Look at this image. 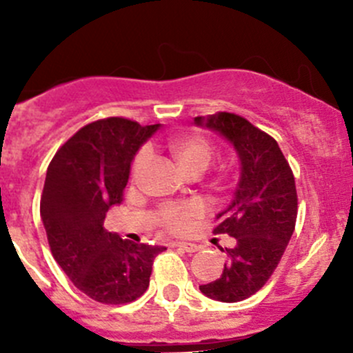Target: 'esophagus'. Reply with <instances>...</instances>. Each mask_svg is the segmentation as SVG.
<instances>
[{"label": "esophagus", "instance_id": "obj_1", "mask_svg": "<svg viewBox=\"0 0 353 353\" xmlns=\"http://www.w3.org/2000/svg\"><path fill=\"white\" fill-rule=\"evenodd\" d=\"M174 245H176V248H179V249H183V251H186V252H196V251H199V245H196V244H191V243H174Z\"/></svg>", "mask_w": 353, "mask_h": 353}]
</instances>
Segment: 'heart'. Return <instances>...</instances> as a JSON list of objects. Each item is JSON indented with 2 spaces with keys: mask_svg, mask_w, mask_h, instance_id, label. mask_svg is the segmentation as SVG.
<instances>
[{
  "mask_svg": "<svg viewBox=\"0 0 353 353\" xmlns=\"http://www.w3.org/2000/svg\"><path fill=\"white\" fill-rule=\"evenodd\" d=\"M169 150L176 160L181 172L201 174L210 165L213 157V147L208 140L198 134H188V137L174 138L169 141ZM148 160V150L138 152L134 157L133 165H131V176L137 179L140 176L141 169ZM205 208L199 201L176 203V205H165L159 212V219L165 229L172 232H183L190 229L191 223L203 215Z\"/></svg>",
  "mask_w": 353,
  "mask_h": 353,
  "instance_id": "1",
  "label": "heart"
}]
</instances>
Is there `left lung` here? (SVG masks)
<instances>
[{
	"label": "left lung",
	"instance_id": "obj_1",
	"mask_svg": "<svg viewBox=\"0 0 353 353\" xmlns=\"http://www.w3.org/2000/svg\"><path fill=\"white\" fill-rule=\"evenodd\" d=\"M198 128L215 131L232 145L239 160V181L232 201L216 213L215 234L236 245L227 251L219 280L199 290L220 302L251 297L275 272L294 234L297 191L294 174L279 143L244 117L216 112L194 117Z\"/></svg>",
	"mask_w": 353,
	"mask_h": 353
}]
</instances>
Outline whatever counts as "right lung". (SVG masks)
Returning <instances> with one entry per match:
<instances>
[{"label": "right lung", "mask_w": 353, "mask_h": 353, "mask_svg": "<svg viewBox=\"0 0 353 353\" xmlns=\"http://www.w3.org/2000/svg\"><path fill=\"white\" fill-rule=\"evenodd\" d=\"M160 124L123 117L87 124L56 152L46 174L41 219L51 252L78 290L102 304H126L148 288L162 245L134 244L104 229L123 201L131 163Z\"/></svg>", "instance_id": "1"}]
</instances>
